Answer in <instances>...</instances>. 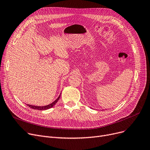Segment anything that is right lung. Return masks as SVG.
Returning <instances> with one entry per match:
<instances>
[{
	"instance_id": "add662e5",
	"label": "right lung",
	"mask_w": 150,
	"mask_h": 150,
	"mask_svg": "<svg viewBox=\"0 0 150 150\" xmlns=\"http://www.w3.org/2000/svg\"><path fill=\"white\" fill-rule=\"evenodd\" d=\"M60 96L61 95L58 97V98L54 101L53 103H52L51 104L49 105H47V106H33V105H27L28 106H29L30 108L31 109H37V110H45V109H48L49 108H52L55 104H56L57 103V101H58V100L60 98Z\"/></svg>"
}]
</instances>
